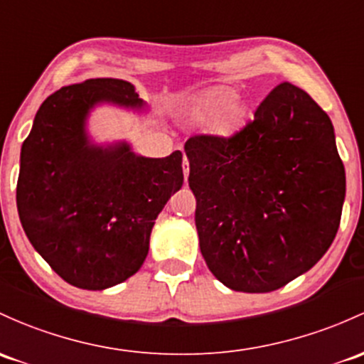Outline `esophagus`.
<instances>
[{
	"mask_svg": "<svg viewBox=\"0 0 364 364\" xmlns=\"http://www.w3.org/2000/svg\"><path fill=\"white\" fill-rule=\"evenodd\" d=\"M183 174H185V179L188 178V174H190V162L186 156H183Z\"/></svg>",
	"mask_w": 364,
	"mask_h": 364,
	"instance_id": "34e87169",
	"label": "esophagus"
}]
</instances>
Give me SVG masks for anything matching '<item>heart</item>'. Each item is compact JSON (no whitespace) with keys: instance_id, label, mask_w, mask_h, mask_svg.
<instances>
[{"instance_id":"obj_1","label":"heart","mask_w":364,"mask_h":364,"mask_svg":"<svg viewBox=\"0 0 364 364\" xmlns=\"http://www.w3.org/2000/svg\"><path fill=\"white\" fill-rule=\"evenodd\" d=\"M235 101V92L230 89H216L213 92H209L208 97H205V106L209 109H225L228 105Z\"/></svg>"}]
</instances>
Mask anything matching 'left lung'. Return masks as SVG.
Segmentation results:
<instances>
[{
	"label": "left lung",
	"instance_id": "obj_1",
	"mask_svg": "<svg viewBox=\"0 0 364 364\" xmlns=\"http://www.w3.org/2000/svg\"><path fill=\"white\" fill-rule=\"evenodd\" d=\"M195 225L209 270L233 291L269 293L311 270L333 242L346 169L330 117L284 82L232 136L185 144Z\"/></svg>",
	"mask_w": 364,
	"mask_h": 364
}]
</instances>
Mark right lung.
<instances>
[{
  "mask_svg": "<svg viewBox=\"0 0 364 364\" xmlns=\"http://www.w3.org/2000/svg\"><path fill=\"white\" fill-rule=\"evenodd\" d=\"M99 102L141 109L132 83L92 78L43 101L22 143L17 209L29 242L53 272L82 289L120 284L143 265L156 216L183 186V155H136L127 143L92 144Z\"/></svg>",
  "mask_w": 364,
  "mask_h": 364,
  "instance_id": "right-lung-1",
  "label": "right lung"
}]
</instances>
